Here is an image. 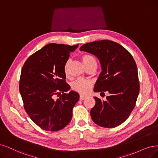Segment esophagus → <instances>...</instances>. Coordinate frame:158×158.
Listing matches in <instances>:
<instances>
[{
    "label": "esophagus",
    "instance_id": "34e87169",
    "mask_svg": "<svg viewBox=\"0 0 158 158\" xmlns=\"http://www.w3.org/2000/svg\"><path fill=\"white\" fill-rule=\"evenodd\" d=\"M85 98H86V96H83V95H80V97H79V100H81V101H82V100H83L84 99H85Z\"/></svg>",
    "mask_w": 158,
    "mask_h": 158
}]
</instances>
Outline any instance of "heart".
<instances>
[{
    "label": "heart",
    "mask_w": 158,
    "mask_h": 158,
    "mask_svg": "<svg viewBox=\"0 0 158 158\" xmlns=\"http://www.w3.org/2000/svg\"><path fill=\"white\" fill-rule=\"evenodd\" d=\"M81 59L82 60V62L84 64L85 68L93 64H94L96 65V61L95 60V58L90 55H83L81 57ZM69 63V61H67L65 64V66H64V71H65V73H67V69ZM71 86L73 90L79 93V94H88L89 92L90 91V88L92 86V83L89 80L79 79L75 81L74 82H73L72 83Z\"/></svg>",
    "instance_id": "heart-1"
}]
</instances>
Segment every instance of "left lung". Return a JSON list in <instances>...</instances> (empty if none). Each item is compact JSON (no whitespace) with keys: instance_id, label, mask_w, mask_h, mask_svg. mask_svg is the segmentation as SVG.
Listing matches in <instances>:
<instances>
[{"instance_id":"1","label":"left lung","mask_w":158,"mask_h":158,"mask_svg":"<svg viewBox=\"0 0 158 158\" xmlns=\"http://www.w3.org/2000/svg\"><path fill=\"white\" fill-rule=\"evenodd\" d=\"M80 50L94 55L100 62L102 72L94 92L109 94L106 101L94 97L92 120L103 127L120 125L129 117L139 93L137 67L132 55L119 44L107 40L87 43Z\"/></svg>"}]
</instances>
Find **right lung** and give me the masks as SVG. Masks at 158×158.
<instances>
[{
    "label": "right lung",
    "instance_id": "obj_1",
    "mask_svg": "<svg viewBox=\"0 0 158 158\" xmlns=\"http://www.w3.org/2000/svg\"><path fill=\"white\" fill-rule=\"evenodd\" d=\"M79 44H49L29 56L23 66L19 92L31 120L45 131L62 130L71 121L72 110L79 100L66 83L64 66ZM63 93L60 98L55 96Z\"/></svg>",
    "mask_w": 158,
    "mask_h": 158
}]
</instances>
